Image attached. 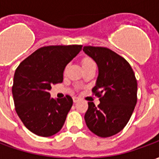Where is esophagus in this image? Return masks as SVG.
Segmentation results:
<instances>
[{
	"label": "esophagus",
	"instance_id": "34e87169",
	"mask_svg": "<svg viewBox=\"0 0 159 159\" xmlns=\"http://www.w3.org/2000/svg\"><path fill=\"white\" fill-rule=\"evenodd\" d=\"M79 98L78 97H73V102L74 103H76V102H78L79 101Z\"/></svg>",
	"mask_w": 159,
	"mask_h": 159
}]
</instances>
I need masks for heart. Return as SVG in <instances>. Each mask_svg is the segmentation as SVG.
<instances>
[{
	"instance_id": "obj_1",
	"label": "heart",
	"mask_w": 159,
	"mask_h": 159,
	"mask_svg": "<svg viewBox=\"0 0 159 159\" xmlns=\"http://www.w3.org/2000/svg\"><path fill=\"white\" fill-rule=\"evenodd\" d=\"M82 65H83V68H86V67H90V66H95V63L93 61V59L89 57H85L83 58L82 60Z\"/></svg>"
}]
</instances>
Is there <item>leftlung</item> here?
Returning <instances> with one entry per match:
<instances>
[{
    "label": "left lung",
    "mask_w": 159,
    "mask_h": 159,
    "mask_svg": "<svg viewBox=\"0 0 159 159\" xmlns=\"http://www.w3.org/2000/svg\"><path fill=\"white\" fill-rule=\"evenodd\" d=\"M99 69L93 93L100 98L98 107L89 102L84 119L91 132L98 136H112L123 130L137 102V81L126 59L111 49L83 47Z\"/></svg>",
    "instance_id": "1"
}]
</instances>
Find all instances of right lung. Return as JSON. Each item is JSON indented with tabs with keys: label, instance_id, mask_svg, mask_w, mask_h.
<instances>
[{
	"label": "right lung",
	"instance_id": "obj_1",
	"mask_svg": "<svg viewBox=\"0 0 159 159\" xmlns=\"http://www.w3.org/2000/svg\"><path fill=\"white\" fill-rule=\"evenodd\" d=\"M82 48L42 47L16 69L12 88L16 112L25 126L36 135L52 136L62 129L73 100L69 95L54 100L49 90L52 84L62 83L66 66Z\"/></svg>",
	"mask_w": 159,
	"mask_h": 159
}]
</instances>
